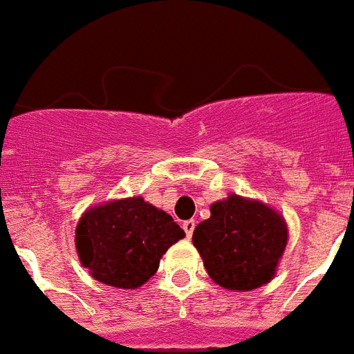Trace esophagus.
Returning a JSON list of instances; mask_svg holds the SVG:
<instances>
[{
  "instance_id": "1",
  "label": "esophagus",
  "mask_w": 354,
  "mask_h": 354,
  "mask_svg": "<svg viewBox=\"0 0 354 354\" xmlns=\"http://www.w3.org/2000/svg\"><path fill=\"white\" fill-rule=\"evenodd\" d=\"M195 225H197V222H195V220H186V222L183 223V229L186 231L188 238H192L193 231H195Z\"/></svg>"
}]
</instances>
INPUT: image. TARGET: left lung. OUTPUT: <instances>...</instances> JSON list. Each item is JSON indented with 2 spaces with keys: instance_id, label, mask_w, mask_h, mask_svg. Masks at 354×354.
<instances>
[{
  "instance_id": "1",
  "label": "left lung",
  "mask_w": 354,
  "mask_h": 354,
  "mask_svg": "<svg viewBox=\"0 0 354 354\" xmlns=\"http://www.w3.org/2000/svg\"><path fill=\"white\" fill-rule=\"evenodd\" d=\"M193 231L211 279L225 290L249 292L274 279L286 249L285 216L268 204L231 193Z\"/></svg>"
}]
</instances>
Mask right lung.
Masks as SVG:
<instances>
[{"label":"right lung","instance_id":"1","mask_svg":"<svg viewBox=\"0 0 354 354\" xmlns=\"http://www.w3.org/2000/svg\"><path fill=\"white\" fill-rule=\"evenodd\" d=\"M184 236L170 214L143 197H129L89 207L77 223L75 247L96 281L134 290L156 274L162 254Z\"/></svg>","mask_w":354,"mask_h":354}]
</instances>
